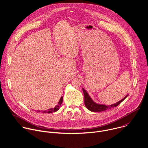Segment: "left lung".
Masks as SVG:
<instances>
[{"label": "left lung", "mask_w": 148, "mask_h": 148, "mask_svg": "<svg viewBox=\"0 0 148 148\" xmlns=\"http://www.w3.org/2000/svg\"><path fill=\"white\" fill-rule=\"evenodd\" d=\"M83 91L84 96L85 106L89 110H90L91 112H102V111H104L107 109H109L112 108L116 107L117 105H119L121 102H123L125 99V98L128 96V95H126L123 99H122L120 101L116 102V103L106 106L105 105H100V104L95 103L91 99L90 97L88 95V93L86 92V91L84 88H83Z\"/></svg>", "instance_id": "left-lung-1"}]
</instances>
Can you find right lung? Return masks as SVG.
Segmentation results:
<instances>
[{
  "mask_svg": "<svg viewBox=\"0 0 148 148\" xmlns=\"http://www.w3.org/2000/svg\"><path fill=\"white\" fill-rule=\"evenodd\" d=\"M62 101H63V97H61L59 102H58V105H57L55 108H51V109H48L47 110H45V111H42L43 113H53V112H55L56 111H57L58 110H59V109L60 108V106L62 103Z\"/></svg>",
  "mask_w": 148,
  "mask_h": 148,
  "instance_id": "right-lung-1",
  "label": "right lung"
}]
</instances>
